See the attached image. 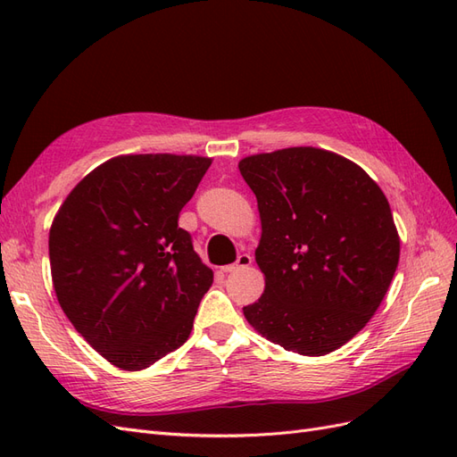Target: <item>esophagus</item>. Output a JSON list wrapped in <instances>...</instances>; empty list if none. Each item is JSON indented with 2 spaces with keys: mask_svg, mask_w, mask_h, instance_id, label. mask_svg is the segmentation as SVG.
<instances>
[{
  "mask_svg": "<svg viewBox=\"0 0 457 457\" xmlns=\"http://www.w3.org/2000/svg\"><path fill=\"white\" fill-rule=\"evenodd\" d=\"M250 265H252V255L242 253V255H238L237 262H232V265H225V267H220V270H223V272H237V270H240V269H245V267H250Z\"/></svg>",
  "mask_w": 457,
  "mask_h": 457,
  "instance_id": "obj_1",
  "label": "esophagus"
}]
</instances>
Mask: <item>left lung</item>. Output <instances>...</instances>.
I'll list each match as a JSON object with an SVG mask.
<instances>
[{"label":"left lung","instance_id":"obj_1","mask_svg":"<svg viewBox=\"0 0 457 457\" xmlns=\"http://www.w3.org/2000/svg\"><path fill=\"white\" fill-rule=\"evenodd\" d=\"M238 168L257 198L265 274L245 320L286 351L343 347L376 314L398 265L383 190L361 165L312 146L247 156Z\"/></svg>","mask_w":457,"mask_h":457}]
</instances>
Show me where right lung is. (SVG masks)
I'll return each instance as SVG.
<instances>
[{"label": "right lung", "mask_w": 457, "mask_h": 457, "mask_svg": "<svg viewBox=\"0 0 457 457\" xmlns=\"http://www.w3.org/2000/svg\"><path fill=\"white\" fill-rule=\"evenodd\" d=\"M212 158L128 154L72 188L49 230L53 287L64 314L110 364L139 371L188 339L213 284L179 227Z\"/></svg>", "instance_id": "right-lung-1"}]
</instances>
